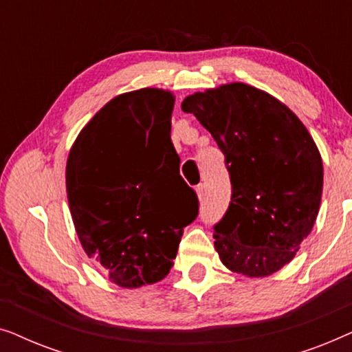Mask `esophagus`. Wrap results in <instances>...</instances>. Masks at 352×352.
I'll return each instance as SVG.
<instances>
[{
    "label": "esophagus",
    "instance_id": "1",
    "mask_svg": "<svg viewBox=\"0 0 352 352\" xmlns=\"http://www.w3.org/2000/svg\"><path fill=\"white\" fill-rule=\"evenodd\" d=\"M195 190H197V195H199V199L204 200L205 199V184H199Z\"/></svg>",
    "mask_w": 352,
    "mask_h": 352
}]
</instances>
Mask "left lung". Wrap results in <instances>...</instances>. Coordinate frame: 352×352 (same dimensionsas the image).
I'll list each match as a JSON object with an SVG mask.
<instances>
[{"label":"left lung","mask_w":352,"mask_h":352,"mask_svg":"<svg viewBox=\"0 0 352 352\" xmlns=\"http://www.w3.org/2000/svg\"><path fill=\"white\" fill-rule=\"evenodd\" d=\"M224 153L232 195L213 226L230 271L271 276L290 263L319 213L324 168L311 134L272 96L243 83L184 99Z\"/></svg>","instance_id":"8db88e82"}]
</instances>
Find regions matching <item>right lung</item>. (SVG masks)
Returning a JSON list of instances; mask_svg holds the SVG:
<instances>
[{
	"instance_id": "right-lung-1",
	"label": "right lung",
	"mask_w": 352,
	"mask_h": 352,
	"mask_svg": "<svg viewBox=\"0 0 352 352\" xmlns=\"http://www.w3.org/2000/svg\"><path fill=\"white\" fill-rule=\"evenodd\" d=\"M171 93L144 88L105 104L67 160V197L86 254L110 280L136 288L162 280L182 229L199 216L171 142Z\"/></svg>"
}]
</instances>
